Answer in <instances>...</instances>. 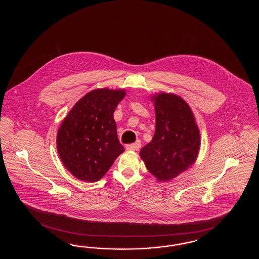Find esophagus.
Returning <instances> with one entry per match:
<instances>
[{"label": "esophagus", "instance_id": "34e87169", "mask_svg": "<svg viewBox=\"0 0 259 259\" xmlns=\"http://www.w3.org/2000/svg\"><path fill=\"white\" fill-rule=\"evenodd\" d=\"M141 141L139 140V141H137L135 143H133V144H129V145H127L126 146V149H128V150H138L139 148H141Z\"/></svg>", "mask_w": 259, "mask_h": 259}]
</instances>
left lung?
Instances as JSON below:
<instances>
[{
    "label": "left lung",
    "mask_w": 259,
    "mask_h": 259,
    "mask_svg": "<svg viewBox=\"0 0 259 259\" xmlns=\"http://www.w3.org/2000/svg\"><path fill=\"white\" fill-rule=\"evenodd\" d=\"M153 100L155 133L140 153L148 171L159 182H168L195 162L200 134L194 115L185 100L166 93L158 94Z\"/></svg>",
    "instance_id": "1"
}]
</instances>
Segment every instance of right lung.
<instances>
[{"label": "right lung", "mask_w": 259, "mask_h": 259, "mask_svg": "<svg viewBox=\"0 0 259 259\" xmlns=\"http://www.w3.org/2000/svg\"><path fill=\"white\" fill-rule=\"evenodd\" d=\"M124 96V90H93L63 120L57 133V151L67 170L79 181L97 182L123 152L113 111Z\"/></svg>", "instance_id": "1"}]
</instances>
